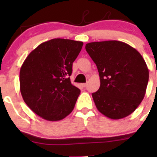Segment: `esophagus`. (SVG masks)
Returning a JSON list of instances; mask_svg holds the SVG:
<instances>
[{
  "label": "esophagus",
  "instance_id": "esophagus-1",
  "mask_svg": "<svg viewBox=\"0 0 157 157\" xmlns=\"http://www.w3.org/2000/svg\"><path fill=\"white\" fill-rule=\"evenodd\" d=\"M81 86H82V87H86V86H87V83H82L81 84Z\"/></svg>",
  "mask_w": 157,
  "mask_h": 157
}]
</instances>
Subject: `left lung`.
<instances>
[{
    "instance_id": "obj_1",
    "label": "left lung",
    "mask_w": 157,
    "mask_h": 157,
    "mask_svg": "<svg viewBox=\"0 0 157 157\" xmlns=\"http://www.w3.org/2000/svg\"><path fill=\"white\" fill-rule=\"evenodd\" d=\"M86 50L100 75V89L92 94L97 109L113 120L130 115L143 100L148 82L143 57L134 48L117 40L89 43Z\"/></svg>"
}]
</instances>
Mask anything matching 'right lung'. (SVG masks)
<instances>
[{
	"label": "right lung",
	"instance_id": "add662e5",
	"mask_svg": "<svg viewBox=\"0 0 157 157\" xmlns=\"http://www.w3.org/2000/svg\"><path fill=\"white\" fill-rule=\"evenodd\" d=\"M82 45L72 40L52 39L40 44L23 62L21 95L29 108L44 120L58 121L73 111L80 90L69 77Z\"/></svg>",
	"mask_w": 157,
	"mask_h": 157
}]
</instances>
